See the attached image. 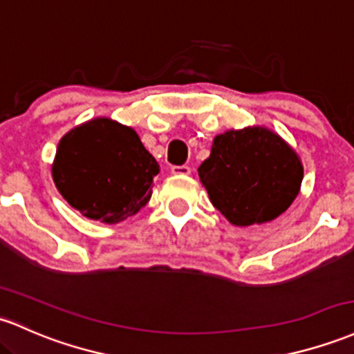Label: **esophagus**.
Listing matches in <instances>:
<instances>
[{"label": "esophagus", "instance_id": "1", "mask_svg": "<svg viewBox=\"0 0 354 354\" xmlns=\"http://www.w3.org/2000/svg\"><path fill=\"white\" fill-rule=\"evenodd\" d=\"M171 173H173V174H180V176H186V174L192 173V168H189L188 165L173 166V168H171Z\"/></svg>", "mask_w": 354, "mask_h": 354}]
</instances>
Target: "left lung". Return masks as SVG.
<instances>
[{
    "label": "left lung",
    "mask_w": 354,
    "mask_h": 354,
    "mask_svg": "<svg viewBox=\"0 0 354 354\" xmlns=\"http://www.w3.org/2000/svg\"><path fill=\"white\" fill-rule=\"evenodd\" d=\"M198 176L213 207L230 223L248 227L290 207L301 188L302 165L277 134L247 127L216 136Z\"/></svg>",
    "instance_id": "1"
}]
</instances>
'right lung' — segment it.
Segmentation results:
<instances>
[{"instance_id": "obj_1", "label": "right lung", "mask_w": 354, "mask_h": 354, "mask_svg": "<svg viewBox=\"0 0 354 354\" xmlns=\"http://www.w3.org/2000/svg\"><path fill=\"white\" fill-rule=\"evenodd\" d=\"M158 161L134 129L111 119H94L58 142L52 174L60 195L84 216L118 223L151 198Z\"/></svg>"}]
</instances>
